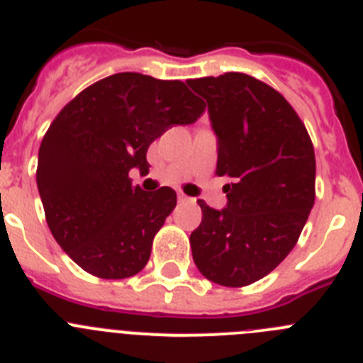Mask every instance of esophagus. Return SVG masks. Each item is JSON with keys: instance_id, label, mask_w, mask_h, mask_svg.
Instances as JSON below:
<instances>
[{"instance_id": "esophagus-1", "label": "esophagus", "mask_w": 363, "mask_h": 363, "mask_svg": "<svg viewBox=\"0 0 363 363\" xmlns=\"http://www.w3.org/2000/svg\"><path fill=\"white\" fill-rule=\"evenodd\" d=\"M189 200H191V198L185 196L184 192H178V201H179V203H184V201H189Z\"/></svg>"}]
</instances>
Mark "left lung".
Returning <instances> with one entry per match:
<instances>
[{"mask_svg":"<svg viewBox=\"0 0 363 363\" xmlns=\"http://www.w3.org/2000/svg\"><path fill=\"white\" fill-rule=\"evenodd\" d=\"M207 101L216 134V174L227 205L203 200L191 234L192 259L207 280L243 287L267 277L293 251L314 205L311 138L287 99L252 76L225 72L189 79Z\"/></svg>","mask_w":363,"mask_h":363,"instance_id":"left-lung-1","label":"left lung"}]
</instances>
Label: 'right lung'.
Returning <instances> with one entry per match:
<instances>
[{"mask_svg":"<svg viewBox=\"0 0 363 363\" xmlns=\"http://www.w3.org/2000/svg\"><path fill=\"white\" fill-rule=\"evenodd\" d=\"M201 112L184 82L120 72L86 86L57 114L41 142L36 182L50 233L79 267L107 280L145 267L176 192L133 187L129 172L149 174L150 143Z\"/></svg>","mask_w":363,"mask_h":363,"instance_id":"1","label":"right lung"}]
</instances>
